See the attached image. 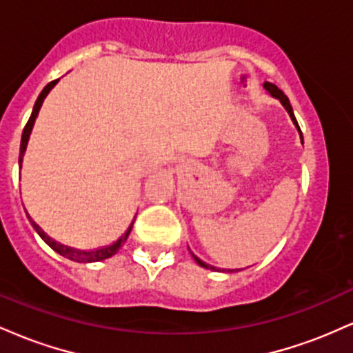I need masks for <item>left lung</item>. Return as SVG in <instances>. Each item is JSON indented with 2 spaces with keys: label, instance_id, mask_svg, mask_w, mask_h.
<instances>
[{
  "label": "left lung",
  "instance_id": "left-lung-1",
  "mask_svg": "<svg viewBox=\"0 0 353 353\" xmlns=\"http://www.w3.org/2000/svg\"><path fill=\"white\" fill-rule=\"evenodd\" d=\"M264 88L267 89V91L270 92V94L274 96V98H277L279 101H281V103L283 104V108L287 109V112H289L290 114V117H292V121H294V124L297 125V129H299V132H301V128H299V124H297V119H295V116H294V111H292V106H290V103H289V98H287L285 94H283V92L281 91V89H279L277 86H275V84H272V83H264ZM301 136H302V132H301ZM192 257H194V261L197 262V264L199 265H202V267H205V269H212V270H216V267H212V265H208L205 264V262H202L199 257H196V255L192 254Z\"/></svg>",
  "mask_w": 353,
  "mask_h": 353
}]
</instances>
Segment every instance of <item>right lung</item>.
<instances>
[{"instance_id":"obj_1","label":"right lung","mask_w":353,"mask_h":353,"mask_svg":"<svg viewBox=\"0 0 353 353\" xmlns=\"http://www.w3.org/2000/svg\"><path fill=\"white\" fill-rule=\"evenodd\" d=\"M56 83H58V79L51 81L50 84H46V88L43 89V91H41V94H39V96H38V99H36V103H34V108H33V112H31L30 119H28L26 125H24V129H23V136H21V148H19V168H21V161H23V154H24V149H26L28 139H30L31 129H33L34 119H36V116H38V112H39V108H41V104H43L44 98H46V94H48V92L51 91L52 86H54ZM28 217H30V216H28ZM30 222H31V224H33V228L36 229V232H38L39 236H41L43 241L46 242V244L50 245L51 249H54L56 252L63 255V257H68V259H71V261H76V262H99V261H104V259H108V257H112V255H114V254L117 252V250H119V247L124 244V242H125V239H128V236H129V232H131V229H132V224H134V221H132V224L129 225V229H128V230H125V232H124V236L121 237L119 241H116L114 244H112V245H109V247H104V249L91 250V252H81V250H72V249H70V247H64V245H59V244H56V242H54V241H51V239L48 237L46 234H44L43 230L39 229L38 225H36L33 221H31V219H30Z\"/></svg>"}]
</instances>
